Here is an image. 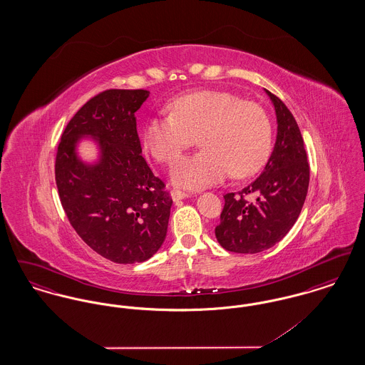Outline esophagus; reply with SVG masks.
Listing matches in <instances>:
<instances>
[{
	"label": "esophagus",
	"instance_id": "obj_1",
	"mask_svg": "<svg viewBox=\"0 0 365 365\" xmlns=\"http://www.w3.org/2000/svg\"><path fill=\"white\" fill-rule=\"evenodd\" d=\"M171 197L174 201H179V200H183L187 197V192L182 190H173L171 191Z\"/></svg>",
	"mask_w": 365,
	"mask_h": 365
}]
</instances>
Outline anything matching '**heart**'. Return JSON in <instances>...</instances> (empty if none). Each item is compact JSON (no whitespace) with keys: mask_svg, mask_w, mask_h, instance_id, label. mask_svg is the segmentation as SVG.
I'll use <instances>...</instances> for the list:
<instances>
[{"mask_svg":"<svg viewBox=\"0 0 365 365\" xmlns=\"http://www.w3.org/2000/svg\"><path fill=\"white\" fill-rule=\"evenodd\" d=\"M170 115L145 123V149L170 164L194 143L202 148L175 161L170 176L176 186L198 190L223 180L257 173L271 152L272 128L260 105L222 90H197L176 97Z\"/></svg>","mask_w":365,"mask_h":365,"instance_id":"obj_1","label":"heart"}]
</instances>
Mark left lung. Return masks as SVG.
Segmentation results:
<instances>
[{
  "instance_id": "8db88e82",
  "label": "left lung",
  "mask_w": 365,
  "mask_h": 365,
  "mask_svg": "<svg viewBox=\"0 0 365 365\" xmlns=\"http://www.w3.org/2000/svg\"><path fill=\"white\" fill-rule=\"evenodd\" d=\"M275 108L278 133L260 176L245 189L225 195L215 235L228 252L260 253L272 247L294 226L309 186V164L294 116L277 96L265 90ZM252 195L253 202L244 197Z\"/></svg>"
}]
</instances>
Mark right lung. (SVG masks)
Instances as JSON below:
<instances>
[{
	"label": "right lung",
	"instance_id": "1",
	"mask_svg": "<svg viewBox=\"0 0 365 365\" xmlns=\"http://www.w3.org/2000/svg\"><path fill=\"white\" fill-rule=\"evenodd\" d=\"M148 90L110 88L83 105L67 124L56 156V185L78 235L118 264L149 260L165 240L173 198L142 157L135 112ZM90 136L101 155L88 165L77 156Z\"/></svg>",
	"mask_w": 365,
	"mask_h": 365
}]
</instances>
